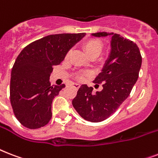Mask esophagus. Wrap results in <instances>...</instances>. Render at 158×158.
I'll list each match as a JSON object with an SVG mask.
<instances>
[{
    "label": "esophagus",
    "mask_w": 158,
    "mask_h": 158,
    "mask_svg": "<svg viewBox=\"0 0 158 158\" xmlns=\"http://www.w3.org/2000/svg\"><path fill=\"white\" fill-rule=\"evenodd\" d=\"M72 86L74 87V89H79V87H80V84H77V83H73V84H72Z\"/></svg>",
    "instance_id": "obj_1"
}]
</instances>
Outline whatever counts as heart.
<instances>
[{"mask_svg": "<svg viewBox=\"0 0 158 158\" xmlns=\"http://www.w3.org/2000/svg\"><path fill=\"white\" fill-rule=\"evenodd\" d=\"M84 50L89 56H91L93 55H98V56L101 52L103 49V44L101 41L97 38H91L86 41L84 43ZM69 53L67 54V56H69ZM89 75V73H84V74H80L78 75V78L79 79H84L86 76Z\"/></svg>", "mask_w": 158, "mask_h": 158, "instance_id": "b5f03b06", "label": "heart"}]
</instances>
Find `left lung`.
Masks as SVG:
<instances>
[{"instance_id": "obj_1", "label": "left lung", "mask_w": 158, "mask_h": 158, "mask_svg": "<svg viewBox=\"0 0 158 158\" xmlns=\"http://www.w3.org/2000/svg\"><path fill=\"white\" fill-rule=\"evenodd\" d=\"M92 35L99 38L111 36L109 57L94 80V84L103 82V89L94 94L92 87L83 84L72 105L84 120L101 122L115 112L129 97L139 78L142 56L136 43L120 34L100 32Z\"/></svg>"}]
</instances>
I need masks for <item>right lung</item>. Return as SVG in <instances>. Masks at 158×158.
Listing matches in <instances>:
<instances>
[{
  "label": "right lung",
  "mask_w": 158,
  "mask_h": 158,
  "mask_svg": "<svg viewBox=\"0 0 158 158\" xmlns=\"http://www.w3.org/2000/svg\"><path fill=\"white\" fill-rule=\"evenodd\" d=\"M86 33H60L46 36L21 51L11 70L10 97L17 120L35 130L50 121L54 98L65 87L51 85L53 66L60 64L69 50Z\"/></svg>",
  "instance_id": "obj_1"
}]
</instances>
